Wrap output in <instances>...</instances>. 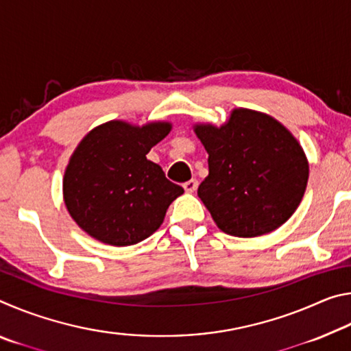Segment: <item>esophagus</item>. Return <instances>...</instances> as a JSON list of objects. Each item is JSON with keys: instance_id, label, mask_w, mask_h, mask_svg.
I'll list each match as a JSON object with an SVG mask.
<instances>
[{"instance_id": "obj_1", "label": "esophagus", "mask_w": 351, "mask_h": 351, "mask_svg": "<svg viewBox=\"0 0 351 351\" xmlns=\"http://www.w3.org/2000/svg\"><path fill=\"white\" fill-rule=\"evenodd\" d=\"M184 190H186V192H189V193H193L195 190L198 189V181L197 180H190V181H187V182H184Z\"/></svg>"}]
</instances>
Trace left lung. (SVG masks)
I'll list each match as a JSON object with an SVG mask.
<instances>
[{"label":"left lung","instance_id":"1","mask_svg":"<svg viewBox=\"0 0 351 351\" xmlns=\"http://www.w3.org/2000/svg\"><path fill=\"white\" fill-rule=\"evenodd\" d=\"M209 154L198 197L223 232L251 239L288 221L304 198L310 167L297 139L265 112L235 108L221 127H193Z\"/></svg>","mask_w":351,"mask_h":351}]
</instances>
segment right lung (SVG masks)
<instances>
[{
    "instance_id": "right-lung-1",
    "label": "right lung",
    "mask_w": 351,
    "mask_h": 351,
    "mask_svg": "<svg viewBox=\"0 0 351 351\" xmlns=\"http://www.w3.org/2000/svg\"><path fill=\"white\" fill-rule=\"evenodd\" d=\"M170 130L169 122L110 121L80 141L63 178L64 204L79 228L111 246L136 245L159 229L184 193L147 159Z\"/></svg>"
}]
</instances>
